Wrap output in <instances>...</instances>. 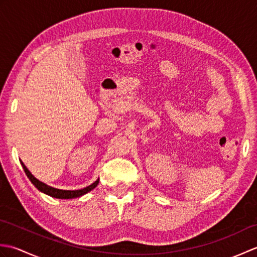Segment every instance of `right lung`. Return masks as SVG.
Returning <instances> with one entry per match:
<instances>
[{
  "label": "right lung",
  "instance_id": "obj_1",
  "mask_svg": "<svg viewBox=\"0 0 257 257\" xmlns=\"http://www.w3.org/2000/svg\"><path fill=\"white\" fill-rule=\"evenodd\" d=\"M21 165H22V167H23L27 178H29L31 180V182L35 185V188L40 190L41 192L52 196V198H56V199H75V198H80L81 195H84L86 193L90 192L91 190H94L98 185V183H99V179H97L94 183H91L90 185H88V187H86L84 189H80V190H62V189H56V188L51 187V185H47L44 182L40 181V180H38V179H36L30 172L29 169L26 168V166L22 161H21Z\"/></svg>",
  "mask_w": 257,
  "mask_h": 257
}]
</instances>
